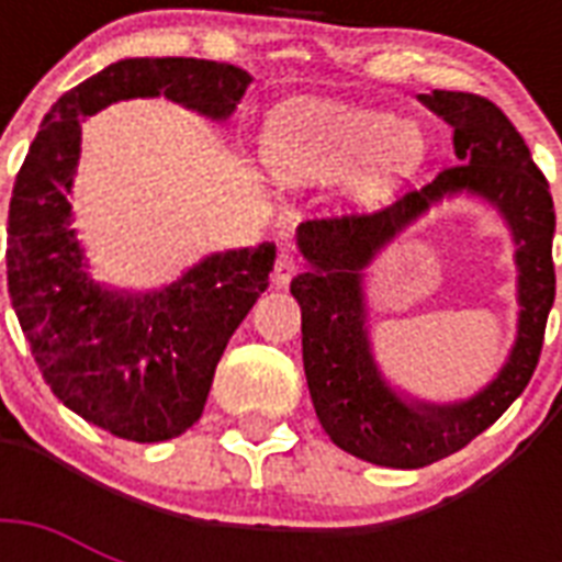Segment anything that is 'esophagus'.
I'll return each instance as SVG.
<instances>
[{"label": "esophagus", "instance_id": "esophagus-1", "mask_svg": "<svg viewBox=\"0 0 562 562\" xmlns=\"http://www.w3.org/2000/svg\"><path fill=\"white\" fill-rule=\"evenodd\" d=\"M297 259H294V254H289V250H282L280 256H277V262H273V282L277 285H289V280L297 273Z\"/></svg>", "mask_w": 562, "mask_h": 562}]
</instances>
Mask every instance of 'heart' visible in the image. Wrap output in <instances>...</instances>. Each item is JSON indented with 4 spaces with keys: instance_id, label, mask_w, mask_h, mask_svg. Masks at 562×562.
I'll return each instance as SVG.
<instances>
[{
    "instance_id": "obj_1",
    "label": "heart",
    "mask_w": 562,
    "mask_h": 562,
    "mask_svg": "<svg viewBox=\"0 0 562 562\" xmlns=\"http://www.w3.org/2000/svg\"><path fill=\"white\" fill-rule=\"evenodd\" d=\"M265 154L268 166L297 187L329 183L350 171V192L373 203L423 166L428 143L417 122H400L391 110L289 99L268 119Z\"/></svg>"
}]
</instances>
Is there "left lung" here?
Instances as JSON below:
<instances>
[{"mask_svg": "<svg viewBox=\"0 0 562 562\" xmlns=\"http://www.w3.org/2000/svg\"><path fill=\"white\" fill-rule=\"evenodd\" d=\"M419 101L452 125L458 166L373 215L306 221L297 247L308 271L291 280L303 315V368L312 405L335 446L361 461L419 470L458 452L496 423L531 382L554 306V201L549 180L510 119L472 92L435 90ZM454 193L496 205L515 236L517 341L494 382L458 403L408 397L383 379L367 333L363 268L417 217Z\"/></svg>", "mask_w": 562, "mask_h": 562, "instance_id": "obj_1", "label": "left lung"}]
</instances>
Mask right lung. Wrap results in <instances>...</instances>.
I'll list each match as a JSON object with an SVG mask.
<instances>
[{
	"instance_id": "obj_1",
	"label": "right lung",
	"mask_w": 562,
	"mask_h": 562,
	"mask_svg": "<svg viewBox=\"0 0 562 562\" xmlns=\"http://www.w3.org/2000/svg\"><path fill=\"white\" fill-rule=\"evenodd\" d=\"M250 81L238 66L198 57L116 60L52 104L16 175L4 254L11 306L57 400L110 435L160 443L198 423L229 335L268 289L277 247L203 256L151 291L95 282L69 203L81 122L157 95L224 122Z\"/></svg>"
}]
</instances>
